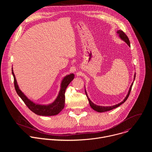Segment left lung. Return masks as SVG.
I'll use <instances>...</instances> for the list:
<instances>
[{
	"mask_svg": "<svg viewBox=\"0 0 152 152\" xmlns=\"http://www.w3.org/2000/svg\"><path fill=\"white\" fill-rule=\"evenodd\" d=\"M117 34L119 35L120 37L121 38V39H123V41H124L129 46H131V45H130V41H129V39L127 37V36L126 35V34L122 31H120V30H118L117 31ZM135 75L136 74H135L134 75V80H135ZM133 83L134 82L131 84V86H130V88H129V92H128V94L126 96V97H125V99H124V100L123 102H121V103L117 104H115V105H114V106H98V105H96L94 103H93L90 100V99L88 98V96H87V93H86V92L85 91V94L86 95V96H87V98L88 99V101H89V103H90V106L93 108V109L94 110V111H96L97 112H99V113H103V112H106V111H110V110H112L113 109H114V108H116L117 107H118L119 106H120L121 104H123V103L125 102V101L127 99L128 97L129 96V94L130 93H131V89H132V85H133Z\"/></svg>",
	"mask_w": 152,
	"mask_h": 152,
	"instance_id": "1",
	"label": "left lung"
}]
</instances>
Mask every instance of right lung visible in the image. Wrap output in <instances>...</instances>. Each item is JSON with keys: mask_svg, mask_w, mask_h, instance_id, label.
Listing matches in <instances>:
<instances>
[{"mask_svg": "<svg viewBox=\"0 0 152 152\" xmlns=\"http://www.w3.org/2000/svg\"><path fill=\"white\" fill-rule=\"evenodd\" d=\"M12 73L14 76V83L15 90L17 94L22 99L26 105L28 107L29 109L34 113L35 114L38 115L42 116H51L59 114L64 107L65 105V92L69 83L74 79L75 75L73 74H70L68 76H66L64 78L62 81L61 90L59 93V95L57 97L56 99L52 103L49 105H41L37 104L28 99L25 95L21 92L19 89L18 86L17 85L14 73L12 69Z\"/></svg>", "mask_w": 152, "mask_h": 152, "instance_id": "right-lung-1", "label": "right lung"}]
</instances>
